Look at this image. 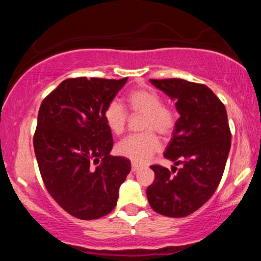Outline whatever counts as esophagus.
Segmentation results:
<instances>
[{
    "instance_id": "obj_1",
    "label": "esophagus",
    "mask_w": 261,
    "mask_h": 261,
    "mask_svg": "<svg viewBox=\"0 0 261 261\" xmlns=\"http://www.w3.org/2000/svg\"><path fill=\"white\" fill-rule=\"evenodd\" d=\"M139 169H140V167L137 166L136 163H133V164H131V170H133L134 173H135V172H137V170H139Z\"/></svg>"
}]
</instances>
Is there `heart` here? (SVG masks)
Segmentation results:
<instances>
[{"label":"heart","instance_id":"b5f03b06","mask_svg":"<svg viewBox=\"0 0 261 261\" xmlns=\"http://www.w3.org/2000/svg\"><path fill=\"white\" fill-rule=\"evenodd\" d=\"M127 104L131 112L145 114L142 128L147 133L130 135L116 146V152L128 158L134 163L145 164L161 149V141L151 130L158 134L169 135L175 125L174 113L162 106V99L151 89H135L127 95ZM104 121L113 134H121L125 130L127 114L118 100H112L103 113Z\"/></svg>","mask_w":261,"mask_h":261}]
</instances>
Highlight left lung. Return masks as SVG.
<instances>
[{
  "label": "left lung",
  "mask_w": 261,
  "mask_h": 261,
  "mask_svg": "<svg viewBox=\"0 0 261 261\" xmlns=\"http://www.w3.org/2000/svg\"><path fill=\"white\" fill-rule=\"evenodd\" d=\"M149 82L175 101L179 119L164 157L181 168L173 175L168 168L152 166L155 178L147 199L163 216L185 217L214 195L223 175L232 137L226 108L205 85L180 79Z\"/></svg>",
  "instance_id": "8db88e82"
}]
</instances>
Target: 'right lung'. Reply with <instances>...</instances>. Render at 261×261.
<instances>
[{
  "mask_svg": "<svg viewBox=\"0 0 261 261\" xmlns=\"http://www.w3.org/2000/svg\"><path fill=\"white\" fill-rule=\"evenodd\" d=\"M126 81L65 80L39 109L34 151L41 178L53 199L80 220L110 214L131 170L127 158L110 155L114 141L103 118Z\"/></svg>",
  "mask_w": 261,
  "mask_h": 261,
  "instance_id": "obj_1",
  "label": "right lung"
}]
</instances>
